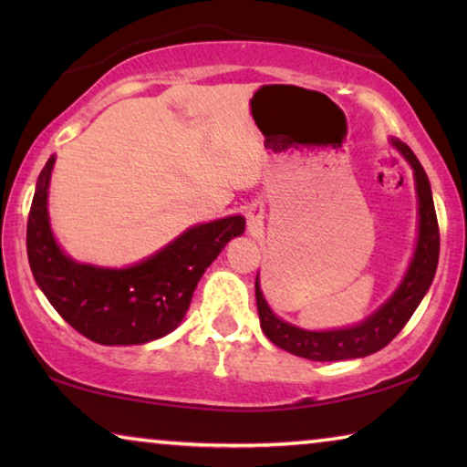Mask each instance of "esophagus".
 I'll return each mask as SVG.
<instances>
[{
	"mask_svg": "<svg viewBox=\"0 0 467 467\" xmlns=\"http://www.w3.org/2000/svg\"><path fill=\"white\" fill-rule=\"evenodd\" d=\"M262 218H264V205L262 203H251L247 208V220L251 228H259L262 226Z\"/></svg>",
	"mask_w": 467,
	"mask_h": 467,
	"instance_id": "obj_1",
	"label": "esophagus"
}]
</instances>
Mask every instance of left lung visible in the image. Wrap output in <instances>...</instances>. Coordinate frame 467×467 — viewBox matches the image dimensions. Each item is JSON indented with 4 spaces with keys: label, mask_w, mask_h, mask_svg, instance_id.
<instances>
[{
    "label": "left lung",
    "mask_w": 467,
    "mask_h": 467,
    "mask_svg": "<svg viewBox=\"0 0 467 467\" xmlns=\"http://www.w3.org/2000/svg\"><path fill=\"white\" fill-rule=\"evenodd\" d=\"M391 141L400 150L401 156L410 162V167L414 169L418 214H420L416 253L404 282L400 284V288L395 290V295L387 300L381 309L375 315H370L367 321H362L360 326L334 331H306L275 317L265 303L262 288H259V278H255L259 323H262L264 334L275 346H280L282 350L309 360H348L368 357V354L385 348L404 329L410 317H412V313L416 311V306L424 298L426 290L432 284L439 264L441 236L429 177H426L422 164L418 162L416 154L408 148V144L400 140Z\"/></svg>",
    "instance_id": "1"
}]
</instances>
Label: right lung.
<instances>
[{
    "label": "right lung",
    "mask_w": 467,
    "mask_h": 467,
    "mask_svg": "<svg viewBox=\"0 0 467 467\" xmlns=\"http://www.w3.org/2000/svg\"><path fill=\"white\" fill-rule=\"evenodd\" d=\"M55 158L36 181L26 224L30 270L53 309L76 331L105 346L146 344L185 317L197 282L224 244L244 231L228 216L185 231L146 262L125 270L76 264L55 243L47 216V189Z\"/></svg>",
    "instance_id": "right-lung-1"
}]
</instances>
